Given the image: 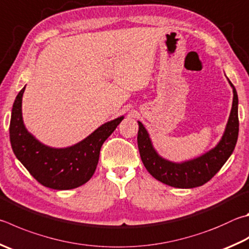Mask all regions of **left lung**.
I'll return each mask as SVG.
<instances>
[{
  "mask_svg": "<svg viewBox=\"0 0 249 249\" xmlns=\"http://www.w3.org/2000/svg\"><path fill=\"white\" fill-rule=\"evenodd\" d=\"M233 88L231 113L223 136L214 148L202 156L184 162H172L162 158L156 151L147 129L138 121V149L144 168L156 179L176 188H194L201 186L218 173L232 155L238 137V97Z\"/></svg>",
  "mask_w": 249,
  "mask_h": 249,
  "instance_id": "8db88e82",
  "label": "left lung"
}]
</instances>
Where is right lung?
Here are the masks:
<instances>
[{"label":"right lung","instance_id":"right-lung-1","mask_svg":"<svg viewBox=\"0 0 249 249\" xmlns=\"http://www.w3.org/2000/svg\"><path fill=\"white\" fill-rule=\"evenodd\" d=\"M22 88L14 101L10 123L12 149L21 164L43 186L66 191L79 187L91 178L97 169L103 142L124 116L107 122L88 137L66 148H52L31 135L22 121Z\"/></svg>","mask_w":249,"mask_h":249}]
</instances>
